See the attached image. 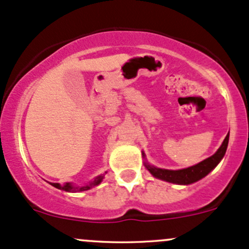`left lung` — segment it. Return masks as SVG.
I'll return each instance as SVG.
<instances>
[{"mask_svg": "<svg viewBox=\"0 0 249 249\" xmlns=\"http://www.w3.org/2000/svg\"><path fill=\"white\" fill-rule=\"evenodd\" d=\"M228 142H229V133L225 137V139L223 140L222 145L218 150L216 151L214 155H212L211 157L206 158L202 162L196 164L193 166H189L186 169H178V170H169V169H162V168H156V166L151 165L150 163H147L145 160L143 165L146 166L148 171L155 176L156 178H160V180L170 182V183L175 184H187L194 183V182L201 180L202 178L207 175L210 171L213 170L220 160L224 157L225 152H227ZM142 158H145V153L142 152Z\"/></svg>", "mask_w": 249, "mask_h": 249, "instance_id": "left-lung-1", "label": "left lung"}]
</instances>
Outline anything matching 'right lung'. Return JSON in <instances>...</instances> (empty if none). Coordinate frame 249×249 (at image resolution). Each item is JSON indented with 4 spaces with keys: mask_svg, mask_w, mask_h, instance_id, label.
<instances>
[{
    "mask_svg": "<svg viewBox=\"0 0 249 249\" xmlns=\"http://www.w3.org/2000/svg\"><path fill=\"white\" fill-rule=\"evenodd\" d=\"M107 174V173H106ZM104 178V174L103 175H99L94 178L93 181L89 182L87 184H84V186H74L71 182H66V183L60 184V183H50L51 186H53L55 188L61 189V191H66V192H71V193H76V192H84V191H89V189L93 188V187L98 186Z\"/></svg>",
    "mask_w": 249,
    "mask_h": 249,
    "instance_id": "right-lung-1",
    "label": "right lung"
}]
</instances>
